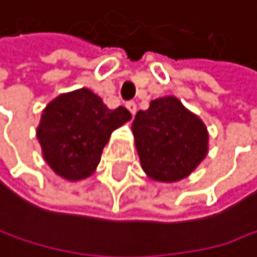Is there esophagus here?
<instances>
[{
	"label": "esophagus",
	"instance_id": "1",
	"mask_svg": "<svg viewBox=\"0 0 257 257\" xmlns=\"http://www.w3.org/2000/svg\"><path fill=\"white\" fill-rule=\"evenodd\" d=\"M126 108L131 111V114L134 115L137 112V103L134 100H130V102H126Z\"/></svg>",
	"mask_w": 257,
	"mask_h": 257
}]
</instances>
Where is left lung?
I'll return each mask as SVG.
<instances>
[{
	"instance_id": "left-lung-1",
	"label": "left lung",
	"mask_w": 257,
	"mask_h": 257,
	"mask_svg": "<svg viewBox=\"0 0 257 257\" xmlns=\"http://www.w3.org/2000/svg\"><path fill=\"white\" fill-rule=\"evenodd\" d=\"M133 133L142 167L155 181L187 178L208 154L206 126L173 96L155 99L148 109H140Z\"/></svg>"
}]
</instances>
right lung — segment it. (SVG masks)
Instances as JSON below:
<instances>
[{
  "label": "right lung",
  "mask_w": 257,
  "mask_h": 257,
  "mask_svg": "<svg viewBox=\"0 0 257 257\" xmlns=\"http://www.w3.org/2000/svg\"><path fill=\"white\" fill-rule=\"evenodd\" d=\"M130 118L124 106L109 109L88 88L60 94L43 109L37 127L43 158L58 176L84 179L97 167L111 133Z\"/></svg>",
  "instance_id": "1"
}]
</instances>
